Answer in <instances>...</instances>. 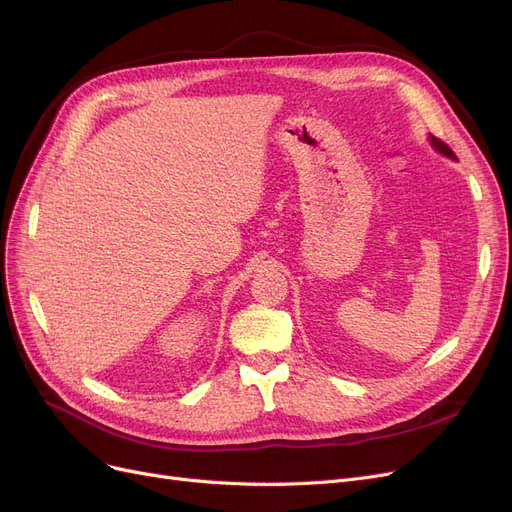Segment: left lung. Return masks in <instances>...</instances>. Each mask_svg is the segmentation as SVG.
<instances>
[{
	"instance_id": "obj_1",
	"label": "left lung",
	"mask_w": 512,
	"mask_h": 512,
	"mask_svg": "<svg viewBox=\"0 0 512 512\" xmlns=\"http://www.w3.org/2000/svg\"><path fill=\"white\" fill-rule=\"evenodd\" d=\"M429 141H432V145H434V147H436L440 153H444L446 157H452V159L456 157V155H454V151H452V149H450V147H448L444 141H440V139H436V137H432V139H429Z\"/></svg>"
}]
</instances>
